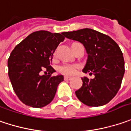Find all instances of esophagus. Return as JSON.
I'll return each instance as SVG.
<instances>
[{
    "label": "esophagus",
    "instance_id": "esophagus-1",
    "mask_svg": "<svg viewBox=\"0 0 131 131\" xmlns=\"http://www.w3.org/2000/svg\"><path fill=\"white\" fill-rule=\"evenodd\" d=\"M64 78V80H65V81H70V80H71V79H72L71 77L67 76V75H65Z\"/></svg>",
    "mask_w": 131,
    "mask_h": 131
}]
</instances>
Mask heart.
Listing matches in <instances>:
<instances>
[{
    "instance_id": "1",
    "label": "heart",
    "mask_w": 131,
    "mask_h": 131,
    "mask_svg": "<svg viewBox=\"0 0 131 131\" xmlns=\"http://www.w3.org/2000/svg\"><path fill=\"white\" fill-rule=\"evenodd\" d=\"M78 65L77 64H64L59 67V70L60 72L64 75H75L78 71Z\"/></svg>"
}]
</instances>
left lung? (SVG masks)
<instances>
[{
  "label": "left lung",
  "mask_w": 131,
  "mask_h": 131,
  "mask_svg": "<svg viewBox=\"0 0 131 131\" xmlns=\"http://www.w3.org/2000/svg\"><path fill=\"white\" fill-rule=\"evenodd\" d=\"M63 35L83 45L88 57L83 72L94 75L91 80L81 78L83 85L75 92L77 97L88 106L107 104L119 91L125 73L119 45L110 37L91 28L63 32Z\"/></svg>",
  "instance_id": "1"
}]
</instances>
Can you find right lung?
Listing matches in <instances>:
<instances>
[{
    "label": "right lung",
    "mask_w": 131,
    "mask_h": 131,
    "mask_svg": "<svg viewBox=\"0 0 131 131\" xmlns=\"http://www.w3.org/2000/svg\"><path fill=\"white\" fill-rule=\"evenodd\" d=\"M64 40L63 33L39 31L28 35L12 51L8 59L9 79L14 92L26 105L42 108L54 98L64 76H51L56 71L50 64L56 49Z\"/></svg>",
    "instance_id": "1"
}]
</instances>
